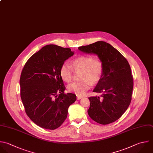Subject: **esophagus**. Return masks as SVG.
I'll use <instances>...</instances> for the list:
<instances>
[{
    "label": "esophagus",
    "mask_w": 153,
    "mask_h": 153,
    "mask_svg": "<svg viewBox=\"0 0 153 153\" xmlns=\"http://www.w3.org/2000/svg\"><path fill=\"white\" fill-rule=\"evenodd\" d=\"M76 96H77V99L78 100H79V99H82L83 97L82 96H79V95H77Z\"/></svg>",
    "instance_id": "obj_1"
}]
</instances>
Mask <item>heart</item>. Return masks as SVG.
Listing matches in <instances>:
<instances>
[{"instance_id": "obj_1", "label": "heart", "mask_w": 153, "mask_h": 153, "mask_svg": "<svg viewBox=\"0 0 153 153\" xmlns=\"http://www.w3.org/2000/svg\"><path fill=\"white\" fill-rule=\"evenodd\" d=\"M72 67L75 70H81V78L83 79L79 82H74L68 86V91L78 95L84 94L91 87V82L96 84L101 79L103 67L102 62L90 56H82L71 61ZM72 69L67 63L62 65L60 69V75L66 82H69L72 78Z\"/></svg>"}]
</instances>
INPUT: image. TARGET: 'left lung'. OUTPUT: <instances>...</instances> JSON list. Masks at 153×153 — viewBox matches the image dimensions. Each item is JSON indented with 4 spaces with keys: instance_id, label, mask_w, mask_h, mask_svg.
Here are the masks:
<instances>
[{
    "instance_id": "left-lung-1",
    "label": "left lung",
    "mask_w": 153,
    "mask_h": 153,
    "mask_svg": "<svg viewBox=\"0 0 153 153\" xmlns=\"http://www.w3.org/2000/svg\"><path fill=\"white\" fill-rule=\"evenodd\" d=\"M78 50L97 55L103 67L102 76L93 91L101 93V98L88 97V115L101 124L113 123L121 117L131 102L133 81L130 66L118 50L104 41L79 47Z\"/></svg>"
}]
</instances>
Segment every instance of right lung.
<instances>
[{
  "instance_id": "1",
  "label": "right lung",
  "mask_w": 153,
  "mask_h": 153,
  "mask_svg": "<svg viewBox=\"0 0 153 153\" xmlns=\"http://www.w3.org/2000/svg\"><path fill=\"white\" fill-rule=\"evenodd\" d=\"M74 54L70 48L47 45L32 55L22 72L21 98L25 111L36 125L54 130L67 118L68 108L76 100L68 93L60 75L64 62Z\"/></svg>"
}]
</instances>
